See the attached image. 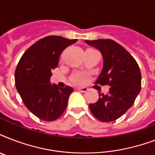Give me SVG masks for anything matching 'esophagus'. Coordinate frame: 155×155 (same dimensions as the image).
Listing matches in <instances>:
<instances>
[{
	"mask_svg": "<svg viewBox=\"0 0 155 155\" xmlns=\"http://www.w3.org/2000/svg\"><path fill=\"white\" fill-rule=\"evenodd\" d=\"M76 90H78V91H80V92H85L87 91V88L85 87H76Z\"/></svg>",
	"mask_w": 155,
	"mask_h": 155,
	"instance_id": "34e87169",
	"label": "esophagus"
}]
</instances>
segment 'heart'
Listing matches in <instances>:
<instances>
[{"instance_id": "b5f03b06", "label": "heart", "mask_w": 155, "mask_h": 155, "mask_svg": "<svg viewBox=\"0 0 155 155\" xmlns=\"http://www.w3.org/2000/svg\"><path fill=\"white\" fill-rule=\"evenodd\" d=\"M87 78V75L86 73L78 72L75 73L74 76H73V81L75 84H84L86 82Z\"/></svg>"}]
</instances>
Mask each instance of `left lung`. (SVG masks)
Masks as SVG:
<instances>
[{
	"label": "left lung",
	"mask_w": 155,
	"mask_h": 155,
	"mask_svg": "<svg viewBox=\"0 0 155 155\" xmlns=\"http://www.w3.org/2000/svg\"><path fill=\"white\" fill-rule=\"evenodd\" d=\"M85 42L98 50L103 57V68L96 84L111 87L108 94L99 92V100L90 104V110L101 121H113L134 104L141 91L139 67L134 57L113 40H85Z\"/></svg>",
	"instance_id": "1"
}]
</instances>
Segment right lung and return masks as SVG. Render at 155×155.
I'll return each instance as SVG.
<instances>
[{"label": "right lung", "instance_id": "obj_1", "mask_svg": "<svg viewBox=\"0 0 155 155\" xmlns=\"http://www.w3.org/2000/svg\"><path fill=\"white\" fill-rule=\"evenodd\" d=\"M77 39L60 36L43 38L23 54L15 71V84L26 108L41 120L51 121L65 111L72 87L51 84V71L63 50Z\"/></svg>", "mask_w": 155, "mask_h": 155}]
</instances>
